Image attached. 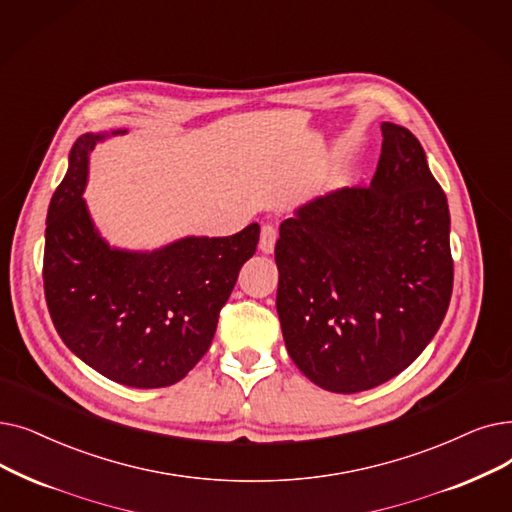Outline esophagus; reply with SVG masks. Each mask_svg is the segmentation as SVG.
Returning a JSON list of instances; mask_svg holds the SVG:
<instances>
[{"label":"esophagus","mask_w":512,"mask_h":512,"mask_svg":"<svg viewBox=\"0 0 512 512\" xmlns=\"http://www.w3.org/2000/svg\"><path fill=\"white\" fill-rule=\"evenodd\" d=\"M276 240H278V230L272 224H265L261 228V238H259V249L263 253H272L276 247Z\"/></svg>","instance_id":"esophagus-1"}]
</instances>
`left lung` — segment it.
Wrapping results in <instances>:
<instances>
[{"mask_svg": "<svg viewBox=\"0 0 512 512\" xmlns=\"http://www.w3.org/2000/svg\"><path fill=\"white\" fill-rule=\"evenodd\" d=\"M381 129L370 186L303 205L282 221L274 251L286 351L332 393L379 387L406 370L452 299L446 192L412 131Z\"/></svg>", "mask_w": 512, "mask_h": 512, "instance_id": "1", "label": "left lung"}]
</instances>
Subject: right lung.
<instances>
[{
	"label": "right lung",
	"instance_id": "1",
	"mask_svg": "<svg viewBox=\"0 0 512 512\" xmlns=\"http://www.w3.org/2000/svg\"><path fill=\"white\" fill-rule=\"evenodd\" d=\"M102 138L85 133L77 140L50 201L46 303L64 345L106 379L136 389L169 387L211 347L219 311L255 255L259 224L152 253L108 249L81 198L87 154Z\"/></svg>",
	"mask_w": 512,
	"mask_h": 512
}]
</instances>
